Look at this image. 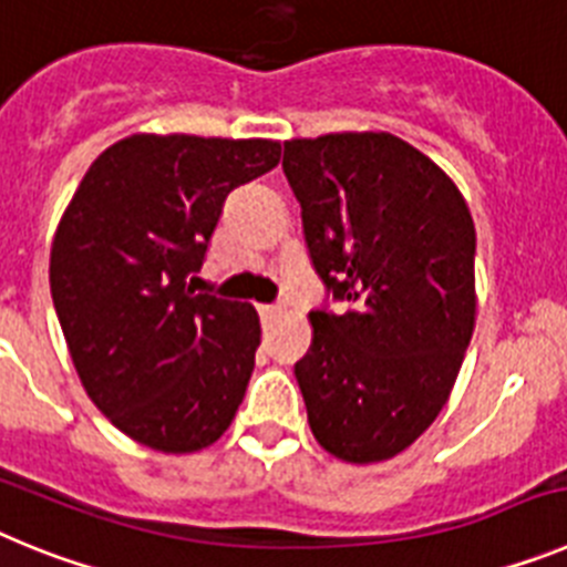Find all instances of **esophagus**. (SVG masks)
<instances>
[{"mask_svg": "<svg viewBox=\"0 0 567 567\" xmlns=\"http://www.w3.org/2000/svg\"><path fill=\"white\" fill-rule=\"evenodd\" d=\"M258 312L260 318H272V315H278V307L275 303H258Z\"/></svg>", "mask_w": 567, "mask_h": 567, "instance_id": "obj_1", "label": "esophagus"}]
</instances>
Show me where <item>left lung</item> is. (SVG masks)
Returning <instances> with one entry per match:
<instances>
[{
  "mask_svg": "<svg viewBox=\"0 0 567 567\" xmlns=\"http://www.w3.org/2000/svg\"><path fill=\"white\" fill-rule=\"evenodd\" d=\"M309 258L332 300L295 363L309 429L346 463L392 460L434 423L463 365L477 233L457 184L392 133L284 142Z\"/></svg>",
  "mask_w": 567,
  "mask_h": 567,
  "instance_id": "8db88e82",
  "label": "left lung"
}]
</instances>
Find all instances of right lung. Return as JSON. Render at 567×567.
Instances as JSON below:
<instances>
[{
  "mask_svg": "<svg viewBox=\"0 0 567 567\" xmlns=\"http://www.w3.org/2000/svg\"><path fill=\"white\" fill-rule=\"evenodd\" d=\"M280 144L138 133L90 164L50 247V292L87 398L153 452L189 454L238 412L258 312L195 292L224 202Z\"/></svg>",
  "mask_w": 567,
  "mask_h": 567,
  "instance_id": "1",
  "label": "right lung"
}]
</instances>
